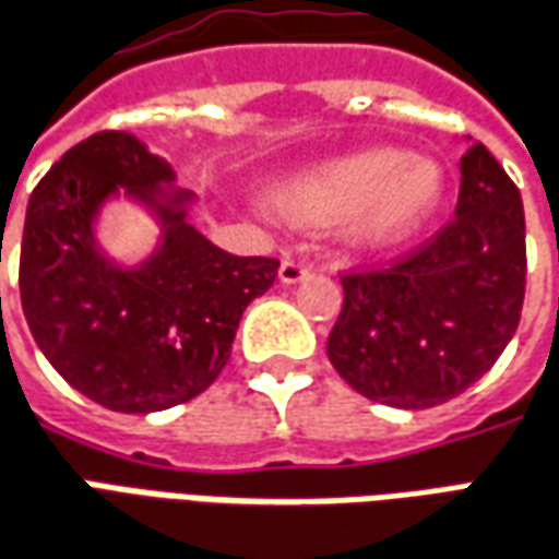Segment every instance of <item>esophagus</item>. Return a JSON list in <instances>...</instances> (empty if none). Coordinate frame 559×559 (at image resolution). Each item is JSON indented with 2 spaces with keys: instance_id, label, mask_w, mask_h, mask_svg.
Returning a JSON list of instances; mask_svg holds the SVG:
<instances>
[{
  "instance_id": "1",
  "label": "esophagus",
  "mask_w": 559,
  "mask_h": 559,
  "mask_svg": "<svg viewBox=\"0 0 559 559\" xmlns=\"http://www.w3.org/2000/svg\"><path fill=\"white\" fill-rule=\"evenodd\" d=\"M308 275V263L306 260H296V257H284V263L278 269V278L284 284H296Z\"/></svg>"
}]
</instances>
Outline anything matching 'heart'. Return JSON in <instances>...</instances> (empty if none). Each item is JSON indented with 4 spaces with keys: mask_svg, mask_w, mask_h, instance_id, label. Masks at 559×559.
Instances as JSON below:
<instances>
[{
    "mask_svg": "<svg viewBox=\"0 0 559 559\" xmlns=\"http://www.w3.org/2000/svg\"><path fill=\"white\" fill-rule=\"evenodd\" d=\"M442 190V169L432 159L372 147L281 181L275 205L293 224H347L350 239L362 248H388L436 212Z\"/></svg>",
    "mask_w": 559,
    "mask_h": 559,
    "instance_id": "obj_1",
    "label": "heart"
}]
</instances>
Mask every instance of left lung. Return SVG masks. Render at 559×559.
I'll return each mask as SVG.
<instances>
[{
  "instance_id": "left-lung-1",
  "label": "left lung",
  "mask_w": 559,
  "mask_h": 559,
  "mask_svg": "<svg viewBox=\"0 0 559 559\" xmlns=\"http://www.w3.org/2000/svg\"><path fill=\"white\" fill-rule=\"evenodd\" d=\"M342 290L326 354L350 388L396 408L454 400L499 360L521 323V190L472 142L460 159L454 217L388 266L345 272Z\"/></svg>"
}]
</instances>
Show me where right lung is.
<instances>
[{
    "label": "right lung",
    "instance_id": "add662e5",
    "mask_svg": "<svg viewBox=\"0 0 559 559\" xmlns=\"http://www.w3.org/2000/svg\"><path fill=\"white\" fill-rule=\"evenodd\" d=\"M169 163L103 130L62 154L26 205L21 306L35 345L87 400L147 415L193 400L224 372L241 311L278 278L275 257H236L157 205L166 239L142 269L108 266L93 245L96 205L117 187L154 199Z\"/></svg>",
    "mask_w": 559,
    "mask_h": 559
}]
</instances>
